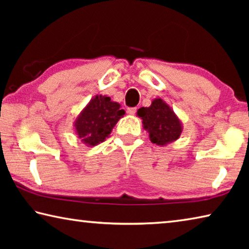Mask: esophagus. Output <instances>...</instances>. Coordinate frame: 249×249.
I'll use <instances>...</instances> for the list:
<instances>
[{
  "mask_svg": "<svg viewBox=\"0 0 249 249\" xmlns=\"http://www.w3.org/2000/svg\"><path fill=\"white\" fill-rule=\"evenodd\" d=\"M136 111H137L136 107H128L127 108V113H128V114H130V115H134L135 113H136Z\"/></svg>",
  "mask_w": 249,
  "mask_h": 249,
  "instance_id": "obj_1",
  "label": "esophagus"
}]
</instances>
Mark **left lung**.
Here are the masks:
<instances>
[{
  "mask_svg": "<svg viewBox=\"0 0 249 249\" xmlns=\"http://www.w3.org/2000/svg\"><path fill=\"white\" fill-rule=\"evenodd\" d=\"M137 116L142 120V127L148 132L150 142L156 145L166 146L176 142L183 130L182 122L160 98L154 99L148 107L138 108Z\"/></svg>",
  "mask_w": 249,
  "mask_h": 249,
  "instance_id": "1",
  "label": "left lung"
}]
</instances>
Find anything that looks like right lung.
Returning a JSON list of instances; mask_svg holds the SVG:
<instances>
[{
	"label": "right lung",
	"instance_id": "1",
	"mask_svg": "<svg viewBox=\"0 0 249 249\" xmlns=\"http://www.w3.org/2000/svg\"><path fill=\"white\" fill-rule=\"evenodd\" d=\"M125 114L121 105L107 95H95L75 119L74 133L83 144L93 147L109 136Z\"/></svg>",
	"mask_w": 249,
	"mask_h": 249
}]
</instances>
